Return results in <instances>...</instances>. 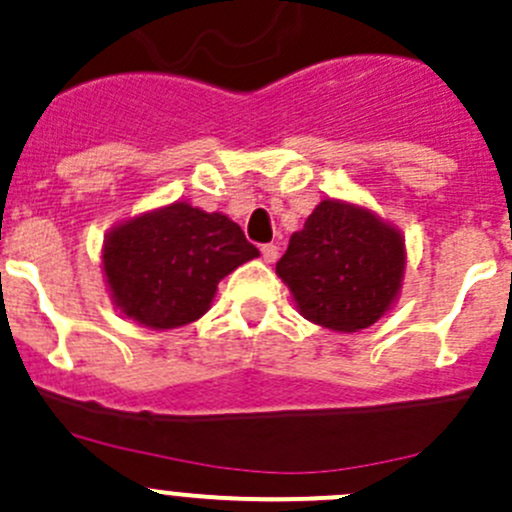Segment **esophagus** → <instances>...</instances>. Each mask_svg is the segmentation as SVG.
<instances>
[{
    "mask_svg": "<svg viewBox=\"0 0 512 512\" xmlns=\"http://www.w3.org/2000/svg\"><path fill=\"white\" fill-rule=\"evenodd\" d=\"M261 256H263V261H266V263H273L278 258V246H273V244L261 246Z\"/></svg>",
    "mask_w": 512,
    "mask_h": 512,
    "instance_id": "1",
    "label": "esophagus"
}]
</instances>
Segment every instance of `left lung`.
<instances>
[{
	"instance_id": "left-lung-1",
	"label": "left lung",
	"mask_w": 512,
	"mask_h": 512,
	"mask_svg": "<svg viewBox=\"0 0 512 512\" xmlns=\"http://www.w3.org/2000/svg\"><path fill=\"white\" fill-rule=\"evenodd\" d=\"M276 273L303 318L328 331L356 333L398 301L406 239L366 206L323 199L291 236Z\"/></svg>"
}]
</instances>
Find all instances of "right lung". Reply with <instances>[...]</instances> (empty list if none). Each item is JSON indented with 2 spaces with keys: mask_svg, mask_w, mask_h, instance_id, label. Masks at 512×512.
<instances>
[{
  "mask_svg": "<svg viewBox=\"0 0 512 512\" xmlns=\"http://www.w3.org/2000/svg\"><path fill=\"white\" fill-rule=\"evenodd\" d=\"M251 258L258 249L239 224L186 201L119 221L101 246L111 301L121 316L151 331L199 321L221 278Z\"/></svg>",
  "mask_w": 512,
  "mask_h": 512,
  "instance_id": "1",
  "label": "right lung"
}]
</instances>
